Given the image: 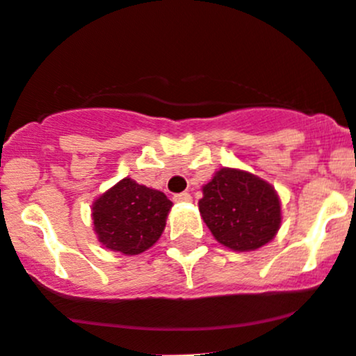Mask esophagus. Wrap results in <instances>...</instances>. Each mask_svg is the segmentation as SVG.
<instances>
[{
	"mask_svg": "<svg viewBox=\"0 0 356 356\" xmlns=\"http://www.w3.org/2000/svg\"><path fill=\"white\" fill-rule=\"evenodd\" d=\"M175 202H191L193 201V196L189 193H181V194H175L174 196Z\"/></svg>",
	"mask_w": 356,
	"mask_h": 356,
	"instance_id": "34e87169",
	"label": "esophagus"
}]
</instances>
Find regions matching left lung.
Segmentation results:
<instances>
[{
  "label": "left lung",
  "mask_w": 356,
  "mask_h": 356,
  "mask_svg": "<svg viewBox=\"0 0 356 356\" xmlns=\"http://www.w3.org/2000/svg\"><path fill=\"white\" fill-rule=\"evenodd\" d=\"M199 213L213 236L233 252H253L275 238L282 204L272 184L252 172L221 167L202 186Z\"/></svg>",
  "instance_id": "obj_1"
}]
</instances>
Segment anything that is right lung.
Listing matches in <instances>:
<instances>
[{
	"label": "right lung",
	"mask_w": 356,
	"mask_h": 356,
	"mask_svg": "<svg viewBox=\"0 0 356 356\" xmlns=\"http://www.w3.org/2000/svg\"><path fill=\"white\" fill-rule=\"evenodd\" d=\"M170 208L172 201L162 191L124 177L95 199L91 218L104 248L140 255L157 243Z\"/></svg>",
	"instance_id": "add662e5"
}]
</instances>
